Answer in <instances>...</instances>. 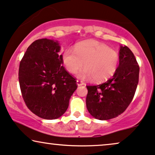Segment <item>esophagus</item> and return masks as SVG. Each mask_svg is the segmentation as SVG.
<instances>
[{
    "instance_id": "obj_1",
    "label": "esophagus",
    "mask_w": 155,
    "mask_h": 155,
    "mask_svg": "<svg viewBox=\"0 0 155 155\" xmlns=\"http://www.w3.org/2000/svg\"><path fill=\"white\" fill-rule=\"evenodd\" d=\"M76 83H77L78 86H82L84 84V82L82 81H80V80H77V81H76Z\"/></svg>"
}]
</instances>
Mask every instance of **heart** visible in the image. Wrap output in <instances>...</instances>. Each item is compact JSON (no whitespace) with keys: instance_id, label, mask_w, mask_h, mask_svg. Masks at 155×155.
Returning <instances> with one entry per match:
<instances>
[{"instance_id":"heart-1","label":"heart","mask_w":155,"mask_h":155,"mask_svg":"<svg viewBox=\"0 0 155 155\" xmlns=\"http://www.w3.org/2000/svg\"><path fill=\"white\" fill-rule=\"evenodd\" d=\"M63 65L68 73L75 74L81 68L78 76L82 79L93 78L100 82L114 75L119 63V55L101 42L89 40L80 42L75 49L67 48L62 54Z\"/></svg>"}]
</instances>
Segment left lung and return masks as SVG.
Wrapping results in <instances>:
<instances>
[{
	"instance_id": "obj_1",
	"label": "left lung",
	"mask_w": 155,
	"mask_h": 155,
	"mask_svg": "<svg viewBox=\"0 0 155 155\" xmlns=\"http://www.w3.org/2000/svg\"><path fill=\"white\" fill-rule=\"evenodd\" d=\"M139 71L133 52L126 46H120L119 65L112 78L99 85L87 86L89 113L99 120H109L122 114L134 97Z\"/></svg>"
}]
</instances>
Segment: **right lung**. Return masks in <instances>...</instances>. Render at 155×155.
Returning a JSON list of instances; mask_svg holds the SVG:
<instances>
[{"mask_svg": "<svg viewBox=\"0 0 155 155\" xmlns=\"http://www.w3.org/2000/svg\"><path fill=\"white\" fill-rule=\"evenodd\" d=\"M58 41L41 39L27 48L19 68L22 95L30 111L44 119L61 117L78 86L63 66Z\"/></svg>", "mask_w": 155, "mask_h": 155, "instance_id": "1", "label": "right lung"}]
</instances>
